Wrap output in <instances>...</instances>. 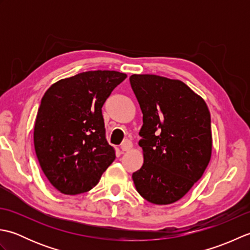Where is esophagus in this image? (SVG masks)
<instances>
[{
	"label": "esophagus",
	"mask_w": 250,
	"mask_h": 250,
	"mask_svg": "<svg viewBox=\"0 0 250 250\" xmlns=\"http://www.w3.org/2000/svg\"><path fill=\"white\" fill-rule=\"evenodd\" d=\"M132 148V143L130 142V141H125L124 143H122V145H121V151L122 152H125V151H129L130 149Z\"/></svg>",
	"instance_id": "obj_1"
}]
</instances>
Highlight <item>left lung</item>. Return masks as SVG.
<instances>
[{
  "mask_svg": "<svg viewBox=\"0 0 250 250\" xmlns=\"http://www.w3.org/2000/svg\"><path fill=\"white\" fill-rule=\"evenodd\" d=\"M143 113L144 163L133 173L143 198L158 205L180 200L202 177L211 156L210 114L205 101L177 79L130 76Z\"/></svg>",
  "mask_w": 250,
  "mask_h": 250,
  "instance_id": "8db88e82",
  "label": "left lung"
}]
</instances>
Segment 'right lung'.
Listing matches in <instances>:
<instances>
[{"mask_svg": "<svg viewBox=\"0 0 250 250\" xmlns=\"http://www.w3.org/2000/svg\"><path fill=\"white\" fill-rule=\"evenodd\" d=\"M126 78L116 71H88L51 84L36 115L34 147L45 176L63 194L97 186L116 155L105 137L102 106Z\"/></svg>", "mask_w": 250, "mask_h": 250, "instance_id": "right-lung-1", "label": "right lung"}]
</instances>
